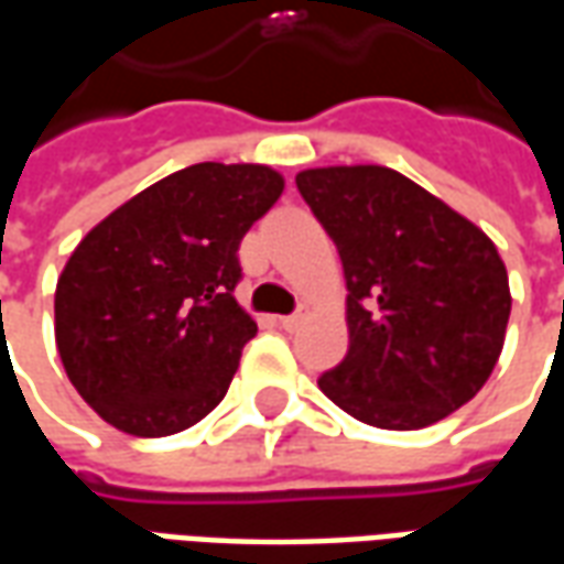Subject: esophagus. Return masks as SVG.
<instances>
[{
    "label": "esophagus",
    "mask_w": 564,
    "mask_h": 564,
    "mask_svg": "<svg viewBox=\"0 0 564 564\" xmlns=\"http://www.w3.org/2000/svg\"><path fill=\"white\" fill-rule=\"evenodd\" d=\"M302 323H305V314H302V311H295V314H286V317H281V329L295 332L299 326H302Z\"/></svg>",
    "instance_id": "esophagus-1"
}]
</instances>
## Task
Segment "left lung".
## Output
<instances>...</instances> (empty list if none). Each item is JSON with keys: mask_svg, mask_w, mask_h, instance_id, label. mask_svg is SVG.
<instances>
[{"mask_svg": "<svg viewBox=\"0 0 564 564\" xmlns=\"http://www.w3.org/2000/svg\"><path fill=\"white\" fill-rule=\"evenodd\" d=\"M338 247L350 350L317 380L378 429H423L480 392L510 317L508 271L471 220L383 165L295 174Z\"/></svg>", "mask_w": 564, "mask_h": 564, "instance_id": "obj_1", "label": "left lung"}]
</instances>
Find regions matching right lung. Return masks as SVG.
Here are the masks:
<instances>
[{"instance_id":"add662e5","label":"right lung","mask_w":564,"mask_h":564,"mask_svg":"<svg viewBox=\"0 0 564 564\" xmlns=\"http://www.w3.org/2000/svg\"><path fill=\"white\" fill-rule=\"evenodd\" d=\"M281 193L269 165L196 162L141 189L75 247L56 283V350L105 423L162 437L223 402L257 335L235 302L238 247Z\"/></svg>"}]
</instances>
